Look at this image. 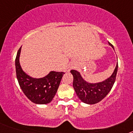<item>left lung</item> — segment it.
<instances>
[{
    "label": "left lung",
    "instance_id": "8db88e82",
    "mask_svg": "<svg viewBox=\"0 0 133 133\" xmlns=\"http://www.w3.org/2000/svg\"><path fill=\"white\" fill-rule=\"evenodd\" d=\"M109 44L114 49L112 44L109 43ZM117 69L118 63L113 73L110 77L102 82L96 83H89L86 81L77 70H70V72L73 76L74 89L79 99L83 103L89 104H96L102 101L113 87L116 80Z\"/></svg>",
    "mask_w": 133,
    "mask_h": 133
}]
</instances>
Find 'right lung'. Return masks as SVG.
Wrapping results in <instances>:
<instances>
[{
	"label": "right lung",
	"mask_w": 133,
	"mask_h": 133,
	"mask_svg": "<svg viewBox=\"0 0 133 133\" xmlns=\"http://www.w3.org/2000/svg\"><path fill=\"white\" fill-rule=\"evenodd\" d=\"M21 47L15 59L16 78L24 95L35 104H44L50 103L56 95L64 72L50 71L43 78H33L23 71L20 64Z\"/></svg>",
	"instance_id": "add662e5"
}]
</instances>
